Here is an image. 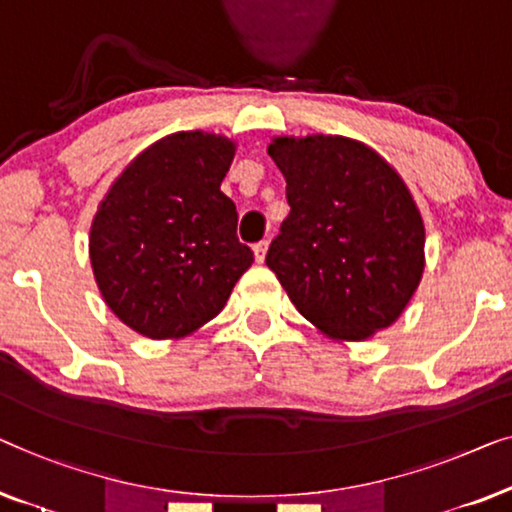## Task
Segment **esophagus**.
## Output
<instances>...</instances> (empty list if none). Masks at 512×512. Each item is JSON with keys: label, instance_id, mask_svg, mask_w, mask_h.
<instances>
[{"label": "esophagus", "instance_id": "esophagus-1", "mask_svg": "<svg viewBox=\"0 0 512 512\" xmlns=\"http://www.w3.org/2000/svg\"><path fill=\"white\" fill-rule=\"evenodd\" d=\"M266 250H269V243H266V241H259V243H255V246H253V253H255V259H257V262H259V264H262V262H264V257H266Z\"/></svg>", "mask_w": 512, "mask_h": 512}]
</instances>
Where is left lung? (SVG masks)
Masks as SVG:
<instances>
[{"mask_svg":"<svg viewBox=\"0 0 512 512\" xmlns=\"http://www.w3.org/2000/svg\"><path fill=\"white\" fill-rule=\"evenodd\" d=\"M287 215L266 266L297 311L334 341L394 325L424 273V222L385 157L336 134L276 136Z\"/></svg>","mask_w":512,"mask_h":512,"instance_id":"left-lung-1","label":"left lung"}]
</instances>
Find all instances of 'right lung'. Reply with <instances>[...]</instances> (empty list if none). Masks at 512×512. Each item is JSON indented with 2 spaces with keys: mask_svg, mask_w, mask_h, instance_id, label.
<instances>
[{
  "mask_svg": "<svg viewBox=\"0 0 512 512\" xmlns=\"http://www.w3.org/2000/svg\"><path fill=\"white\" fill-rule=\"evenodd\" d=\"M236 143L176 132L115 178L90 227V262L115 318L136 334L183 338L225 308L253 253L236 239V206L220 190Z\"/></svg>",
  "mask_w": 512,
  "mask_h": 512,
  "instance_id": "1",
  "label": "right lung"
}]
</instances>
